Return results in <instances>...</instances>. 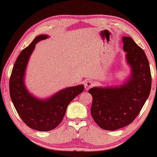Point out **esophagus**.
<instances>
[{
  "label": "esophagus",
  "instance_id": "1",
  "mask_svg": "<svg viewBox=\"0 0 157 157\" xmlns=\"http://www.w3.org/2000/svg\"><path fill=\"white\" fill-rule=\"evenodd\" d=\"M94 85V83L92 81H89H89H86L85 82V84H84L85 89H86V90L89 89L90 88H91Z\"/></svg>",
  "mask_w": 157,
  "mask_h": 157
}]
</instances>
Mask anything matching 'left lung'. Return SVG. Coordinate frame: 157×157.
<instances>
[{"instance_id":"1","label":"left lung","mask_w":157,"mask_h":157,"mask_svg":"<svg viewBox=\"0 0 157 157\" xmlns=\"http://www.w3.org/2000/svg\"><path fill=\"white\" fill-rule=\"evenodd\" d=\"M124 51L131 74L119 86L93 87L91 113L103 129L114 131L130 124L144 105L151 87L149 63L144 51L131 37L124 36Z\"/></svg>"}]
</instances>
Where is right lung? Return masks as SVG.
Returning a JSON list of instances; mask_svg holds the SVG:
<instances>
[{"instance_id": "add662e5", "label": "right lung", "mask_w": 157, "mask_h": 157, "mask_svg": "<svg viewBox=\"0 0 157 157\" xmlns=\"http://www.w3.org/2000/svg\"><path fill=\"white\" fill-rule=\"evenodd\" d=\"M48 35L36 36L17 58L10 78L9 89L12 102L23 121L39 132L52 130L59 125L68 105L84 89L83 84L60 90L50 97L39 98L31 94L25 84V76L30 57L36 44L48 38Z\"/></svg>"}]
</instances>
